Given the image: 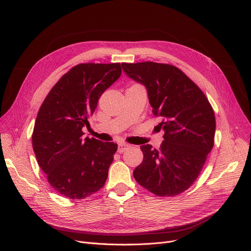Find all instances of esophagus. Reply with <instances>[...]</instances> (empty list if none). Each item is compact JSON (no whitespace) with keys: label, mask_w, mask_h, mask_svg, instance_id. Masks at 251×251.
I'll list each match as a JSON object with an SVG mask.
<instances>
[{"label":"esophagus","mask_w":251,"mask_h":251,"mask_svg":"<svg viewBox=\"0 0 251 251\" xmlns=\"http://www.w3.org/2000/svg\"><path fill=\"white\" fill-rule=\"evenodd\" d=\"M129 146L127 143H124V142H121L118 144V152H123Z\"/></svg>","instance_id":"1"}]
</instances>
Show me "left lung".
Wrapping results in <instances>:
<instances>
[{"label": "left lung", "mask_w": 251, "mask_h": 251, "mask_svg": "<svg viewBox=\"0 0 251 251\" xmlns=\"http://www.w3.org/2000/svg\"><path fill=\"white\" fill-rule=\"evenodd\" d=\"M125 74L146 86L154 116L165 131L160 150L140 147L143 161L133 176L157 196L187 190L201 174L214 147L216 118L201 89L173 65L122 63Z\"/></svg>", "instance_id": "1"}]
</instances>
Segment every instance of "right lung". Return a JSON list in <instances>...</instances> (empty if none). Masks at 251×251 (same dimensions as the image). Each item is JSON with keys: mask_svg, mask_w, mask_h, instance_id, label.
Segmentation results:
<instances>
[{"mask_svg": "<svg viewBox=\"0 0 251 251\" xmlns=\"http://www.w3.org/2000/svg\"><path fill=\"white\" fill-rule=\"evenodd\" d=\"M120 63L74 66L39 108L32 133L36 161L50 186L70 200L100 190L117 151L114 142L83 138L82 128L103 91L121 76Z\"/></svg>", "mask_w": 251, "mask_h": 251, "instance_id": "add662e5", "label": "right lung"}]
</instances>
